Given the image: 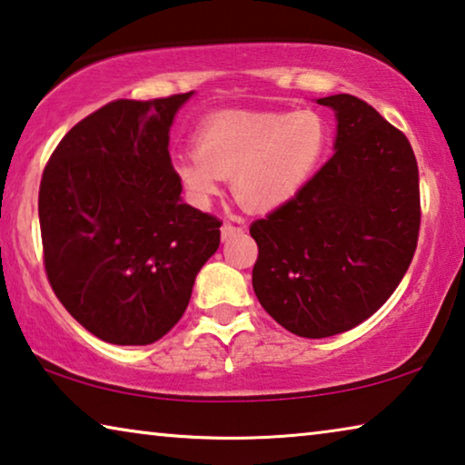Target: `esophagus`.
Returning <instances> with one entry per match:
<instances>
[{
    "mask_svg": "<svg viewBox=\"0 0 465 465\" xmlns=\"http://www.w3.org/2000/svg\"><path fill=\"white\" fill-rule=\"evenodd\" d=\"M242 232H244V227H238L233 223H223L221 225V240H232L233 235H238Z\"/></svg>",
    "mask_w": 465,
    "mask_h": 465,
    "instance_id": "obj_1",
    "label": "esophagus"
}]
</instances>
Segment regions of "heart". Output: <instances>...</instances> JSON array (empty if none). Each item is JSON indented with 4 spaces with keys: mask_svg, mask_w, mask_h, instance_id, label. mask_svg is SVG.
Segmentation results:
<instances>
[{
    "mask_svg": "<svg viewBox=\"0 0 465 465\" xmlns=\"http://www.w3.org/2000/svg\"><path fill=\"white\" fill-rule=\"evenodd\" d=\"M329 122L316 112H221L194 132V153L175 154L172 169L196 203L232 178L235 201L271 213L293 201L325 159Z\"/></svg>",
    "mask_w": 465,
    "mask_h": 465,
    "instance_id": "1",
    "label": "heart"
}]
</instances>
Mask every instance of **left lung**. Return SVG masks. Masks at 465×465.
<instances>
[{
	"mask_svg": "<svg viewBox=\"0 0 465 465\" xmlns=\"http://www.w3.org/2000/svg\"><path fill=\"white\" fill-rule=\"evenodd\" d=\"M316 103L335 112V154L293 201L250 225L256 298L308 339L377 312L414 259L420 230L418 163L403 132L353 94Z\"/></svg>",
	"mask_w": 465,
	"mask_h": 465,
	"instance_id": "left-lung-1",
	"label": "left lung"
}]
</instances>
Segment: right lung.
Here are the masks:
<instances>
[{"label": "right lung", "instance_id": "1", "mask_svg": "<svg viewBox=\"0 0 465 465\" xmlns=\"http://www.w3.org/2000/svg\"><path fill=\"white\" fill-rule=\"evenodd\" d=\"M190 97L107 103L60 140L43 172L47 279L65 311L107 343L163 337L219 248L221 221L182 201L167 149Z\"/></svg>", "mask_w": 465, "mask_h": 465}]
</instances>
